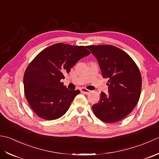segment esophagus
Wrapping results in <instances>:
<instances>
[{
	"label": "esophagus",
	"instance_id": "1",
	"mask_svg": "<svg viewBox=\"0 0 159 159\" xmlns=\"http://www.w3.org/2000/svg\"><path fill=\"white\" fill-rule=\"evenodd\" d=\"M80 91L82 92V93H85V94H89V93H90V90H88V89H85V88L81 89H80Z\"/></svg>",
	"mask_w": 159,
	"mask_h": 159
}]
</instances>
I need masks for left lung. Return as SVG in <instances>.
Masks as SVG:
<instances>
[{"label":"left lung","mask_w":159,"mask_h":159,"mask_svg":"<svg viewBox=\"0 0 159 159\" xmlns=\"http://www.w3.org/2000/svg\"><path fill=\"white\" fill-rule=\"evenodd\" d=\"M103 78L108 79L109 95L100 94L92 108L94 114L106 123H115L130 113L140 98L142 78L137 64L125 51L112 45H90Z\"/></svg>","instance_id":"8db88e82"}]
</instances>
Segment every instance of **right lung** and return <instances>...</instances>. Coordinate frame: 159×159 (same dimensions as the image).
<instances>
[{"label": "right lung", "instance_id": "obj_1", "mask_svg": "<svg viewBox=\"0 0 159 159\" xmlns=\"http://www.w3.org/2000/svg\"><path fill=\"white\" fill-rule=\"evenodd\" d=\"M89 54L84 46L57 43L44 48L31 61L24 74L25 95L39 117L54 120L66 112L80 91L66 89L60 80Z\"/></svg>", "mask_w": 159, "mask_h": 159}]
</instances>
